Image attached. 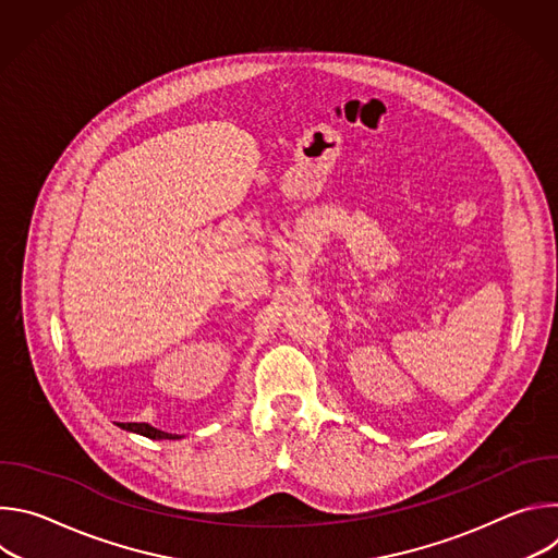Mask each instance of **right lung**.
I'll return each mask as SVG.
<instances>
[{
  "mask_svg": "<svg viewBox=\"0 0 558 558\" xmlns=\"http://www.w3.org/2000/svg\"><path fill=\"white\" fill-rule=\"evenodd\" d=\"M121 428L128 430V433L143 435V437H147V439H181V435L163 433V430H158V428H154V426H149V424H121Z\"/></svg>",
  "mask_w": 558,
  "mask_h": 558,
  "instance_id": "add662e5",
  "label": "right lung"
}]
</instances>
